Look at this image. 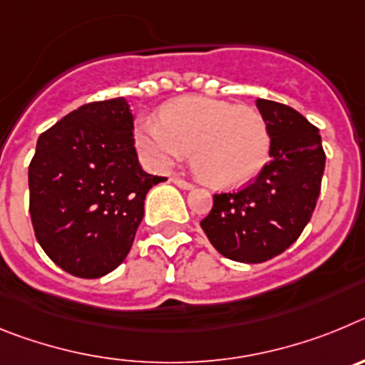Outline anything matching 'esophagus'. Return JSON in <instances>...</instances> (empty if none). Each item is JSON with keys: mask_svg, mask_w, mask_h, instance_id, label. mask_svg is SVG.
Wrapping results in <instances>:
<instances>
[{"mask_svg": "<svg viewBox=\"0 0 365 365\" xmlns=\"http://www.w3.org/2000/svg\"><path fill=\"white\" fill-rule=\"evenodd\" d=\"M172 182H173V185L179 186V188H182V190H192L193 188L192 182H188V180H185V179H179V177H172Z\"/></svg>", "mask_w": 365, "mask_h": 365, "instance_id": "esophagus-1", "label": "esophagus"}]
</instances>
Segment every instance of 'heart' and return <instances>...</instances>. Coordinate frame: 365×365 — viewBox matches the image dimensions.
<instances>
[{
  "instance_id": "b5f03b06",
  "label": "heart",
  "mask_w": 365,
  "mask_h": 365,
  "mask_svg": "<svg viewBox=\"0 0 365 365\" xmlns=\"http://www.w3.org/2000/svg\"><path fill=\"white\" fill-rule=\"evenodd\" d=\"M135 143L159 166H170L192 150L201 179L217 188H237L263 172L272 137L265 117L252 106L186 95L163 106L160 122H138Z\"/></svg>"
}]
</instances>
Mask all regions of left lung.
<instances>
[{
  "instance_id": "obj_1",
  "label": "left lung",
  "mask_w": 365,
  "mask_h": 365,
  "mask_svg": "<svg viewBox=\"0 0 365 365\" xmlns=\"http://www.w3.org/2000/svg\"><path fill=\"white\" fill-rule=\"evenodd\" d=\"M269 124L270 163L243 190L215 193L201 221L206 237L228 259L263 263L291 247L314 212L325 153L318 128L296 109L257 98Z\"/></svg>"
}]
</instances>
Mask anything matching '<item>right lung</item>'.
I'll return each instance as SVG.
<instances>
[{"instance_id": "obj_1", "label": "right lung", "mask_w": 365, "mask_h": 365, "mask_svg": "<svg viewBox=\"0 0 365 365\" xmlns=\"http://www.w3.org/2000/svg\"><path fill=\"white\" fill-rule=\"evenodd\" d=\"M163 180L138 164L125 98L74 109L40 135L29 166L38 243L73 276H106L130 254L146 193Z\"/></svg>"}]
</instances>
